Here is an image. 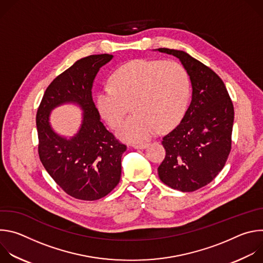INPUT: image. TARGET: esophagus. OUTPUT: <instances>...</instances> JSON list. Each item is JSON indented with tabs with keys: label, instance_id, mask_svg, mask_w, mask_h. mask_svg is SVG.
<instances>
[{
	"label": "esophagus",
	"instance_id": "34e87169",
	"mask_svg": "<svg viewBox=\"0 0 263 263\" xmlns=\"http://www.w3.org/2000/svg\"><path fill=\"white\" fill-rule=\"evenodd\" d=\"M148 144L149 143H147V142H143V143H135V144H133V147L134 148H137V149H143V148H145V147H147L148 146Z\"/></svg>",
	"mask_w": 263,
	"mask_h": 263
}]
</instances>
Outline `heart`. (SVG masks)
<instances>
[{
    "mask_svg": "<svg viewBox=\"0 0 263 263\" xmlns=\"http://www.w3.org/2000/svg\"><path fill=\"white\" fill-rule=\"evenodd\" d=\"M191 81L185 67L173 60L137 59L120 66L111 83L97 96L102 117L118 128L133 105L135 114L120 128L119 136L140 142L155 136L162 128L176 125L187 107Z\"/></svg>",
    "mask_w": 263,
    "mask_h": 263,
    "instance_id": "1",
    "label": "heart"
}]
</instances>
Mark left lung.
Returning a JSON list of instances; mask_svg holds the SVG:
<instances>
[{
	"mask_svg": "<svg viewBox=\"0 0 263 263\" xmlns=\"http://www.w3.org/2000/svg\"><path fill=\"white\" fill-rule=\"evenodd\" d=\"M177 57L189 73L193 96L181 123L163 137L160 180L174 190L195 192L222 170L231 151L234 108L222 80L186 52L160 48Z\"/></svg>",
	"mask_w": 263,
	"mask_h": 263,
	"instance_id": "1",
	"label": "left lung"
}]
</instances>
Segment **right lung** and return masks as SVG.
<instances>
[{"instance_id": "right-lung-1", "label": "right lung", "mask_w": 263, "mask_h": 263, "mask_svg": "<svg viewBox=\"0 0 263 263\" xmlns=\"http://www.w3.org/2000/svg\"><path fill=\"white\" fill-rule=\"evenodd\" d=\"M112 58L90 55L74 62L48 86L36 115L43 165L67 195L83 201L99 200L119 184L122 155L127 149L100 121L92 101L97 73ZM67 102L84 111L81 129L70 139L57 135L49 124L50 111Z\"/></svg>"}]
</instances>
